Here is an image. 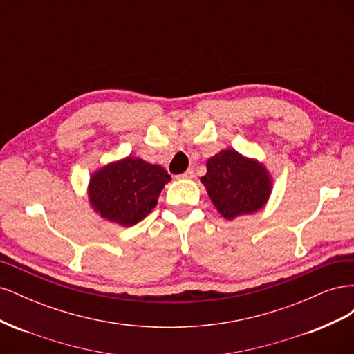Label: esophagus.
<instances>
[{
    "label": "esophagus",
    "instance_id": "34e87169",
    "mask_svg": "<svg viewBox=\"0 0 354 354\" xmlns=\"http://www.w3.org/2000/svg\"><path fill=\"white\" fill-rule=\"evenodd\" d=\"M195 177V171L194 169H187L186 173H183L181 176H178L177 178H181V180H190V178H194Z\"/></svg>",
    "mask_w": 354,
    "mask_h": 354
}]
</instances>
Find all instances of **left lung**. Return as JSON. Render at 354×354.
<instances>
[{
    "label": "left lung",
    "instance_id": "left-lung-1",
    "mask_svg": "<svg viewBox=\"0 0 354 354\" xmlns=\"http://www.w3.org/2000/svg\"><path fill=\"white\" fill-rule=\"evenodd\" d=\"M214 207L226 220L261 209L272 194V178L259 160L226 149L208 159L201 178Z\"/></svg>",
    "mask_w": 354,
    "mask_h": 354
}]
</instances>
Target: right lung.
Masks as SVG:
<instances>
[{
  "mask_svg": "<svg viewBox=\"0 0 354 354\" xmlns=\"http://www.w3.org/2000/svg\"><path fill=\"white\" fill-rule=\"evenodd\" d=\"M169 180L160 165L127 156L95 171L90 178L88 199L100 217L130 227L156 207L160 190Z\"/></svg>",
  "mask_w": 354,
  "mask_h": 354,
  "instance_id": "obj_1",
  "label": "right lung"
}]
</instances>
